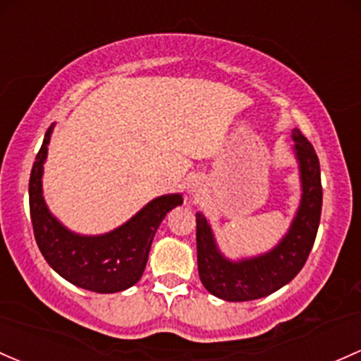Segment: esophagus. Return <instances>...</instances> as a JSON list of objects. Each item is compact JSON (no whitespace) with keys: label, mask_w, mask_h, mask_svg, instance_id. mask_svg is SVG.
<instances>
[{"label":"esophagus","mask_w":361,"mask_h":361,"mask_svg":"<svg viewBox=\"0 0 361 361\" xmlns=\"http://www.w3.org/2000/svg\"><path fill=\"white\" fill-rule=\"evenodd\" d=\"M202 187H204V180L200 176H192L187 183V190L188 193H192V195L193 193H199L202 190Z\"/></svg>","instance_id":"esophagus-1"}]
</instances>
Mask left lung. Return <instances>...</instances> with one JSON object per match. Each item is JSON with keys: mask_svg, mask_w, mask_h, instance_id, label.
I'll return each mask as SVG.
<instances>
[{"mask_svg": "<svg viewBox=\"0 0 361 361\" xmlns=\"http://www.w3.org/2000/svg\"><path fill=\"white\" fill-rule=\"evenodd\" d=\"M295 161L301 180V202L289 230L264 254L228 259L216 244L202 212H197V267L202 286L225 301L240 302L270 295L290 282L308 259L322 214L320 162L313 145L298 128L292 130Z\"/></svg>", "mask_w": 361, "mask_h": 361, "instance_id": "obj_1", "label": "left lung"}]
</instances>
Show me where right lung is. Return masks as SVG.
<instances>
[{
	"mask_svg": "<svg viewBox=\"0 0 361 361\" xmlns=\"http://www.w3.org/2000/svg\"><path fill=\"white\" fill-rule=\"evenodd\" d=\"M55 124L48 128L29 180V207L34 237L47 263L81 289L112 294L142 279L154 235L166 214L183 204L181 193L155 197L133 218L102 235H81L63 226L43 197V166Z\"/></svg>",
	"mask_w": 361,
	"mask_h": 361,
	"instance_id": "1",
	"label": "right lung"
}]
</instances>
